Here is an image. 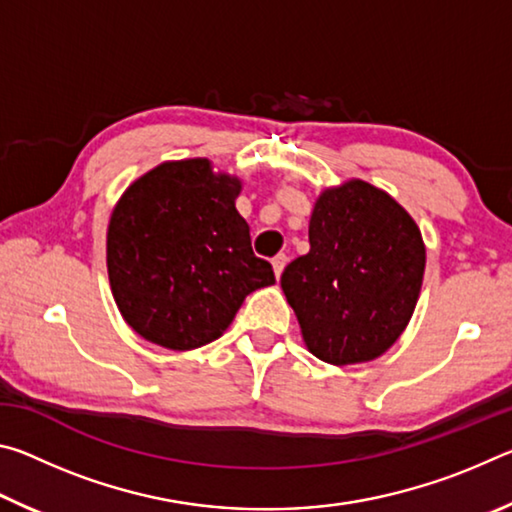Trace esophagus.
Returning <instances> with one entry per match:
<instances>
[{"mask_svg": "<svg viewBox=\"0 0 512 512\" xmlns=\"http://www.w3.org/2000/svg\"><path fill=\"white\" fill-rule=\"evenodd\" d=\"M271 264H273L275 277H277V280H280V275H282V271H284V266H287V255H275V257L271 259Z\"/></svg>", "mask_w": 512, "mask_h": 512, "instance_id": "34e87169", "label": "esophagus"}]
</instances>
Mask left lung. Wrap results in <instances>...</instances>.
<instances>
[{
    "instance_id": "left-lung-1",
    "label": "left lung",
    "mask_w": 512,
    "mask_h": 512,
    "mask_svg": "<svg viewBox=\"0 0 512 512\" xmlns=\"http://www.w3.org/2000/svg\"><path fill=\"white\" fill-rule=\"evenodd\" d=\"M424 262L420 228L393 196L363 180L325 189L309 253L280 280L309 352L332 366L381 357L409 325Z\"/></svg>"
}]
</instances>
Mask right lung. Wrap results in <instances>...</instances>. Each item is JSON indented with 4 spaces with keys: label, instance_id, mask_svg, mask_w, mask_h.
I'll list each match as a JSON object with an SVG mask.
<instances>
[{
    "label": "right lung",
    "instance_id": "add662e5",
    "mask_svg": "<svg viewBox=\"0 0 512 512\" xmlns=\"http://www.w3.org/2000/svg\"><path fill=\"white\" fill-rule=\"evenodd\" d=\"M239 192V178L194 158L162 162L121 194L108 225V277L142 339L201 348L228 329L248 293L275 284L250 246Z\"/></svg>",
    "mask_w": 512,
    "mask_h": 512
}]
</instances>
